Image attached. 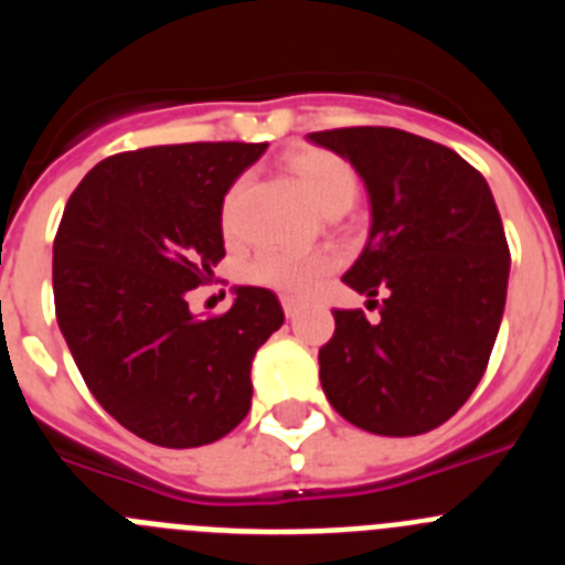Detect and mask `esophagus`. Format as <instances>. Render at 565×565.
Here are the masks:
<instances>
[{"instance_id": "obj_1", "label": "esophagus", "mask_w": 565, "mask_h": 565, "mask_svg": "<svg viewBox=\"0 0 565 565\" xmlns=\"http://www.w3.org/2000/svg\"><path fill=\"white\" fill-rule=\"evenodd\" d=\"M282 311H286L288 319H294L299 311H302V302L294 297H282Z\"/></svg>"}]
</instances>
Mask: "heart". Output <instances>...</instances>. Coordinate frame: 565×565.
Here are the masks:
<instances>
[{
    "label": "heart",
    "mask_w": 565,
    "mask_h": 565,
    "mask_svg": "<svg viewBox=\"0 0 565 565\" xmlns=\"http://www.w3.org/2000/svg\"><path fill=\"white\" fill-rule=\"evenodd\" d=\"M294 178L299 181L302 192L311 198V203L322 212L351 206L356 201L359 183L351 163L342 161L339 154L326 149H302L288 161ZM246 181H237L226 192L223 201V226L234 228L243 201ZM333 268V259L328 254H291V252H263L248 263L246 277L259 286L277 288L286 294H308L322 282Z\"/></svg>",
    "instance_id": "obj_1"
}]
</instances>
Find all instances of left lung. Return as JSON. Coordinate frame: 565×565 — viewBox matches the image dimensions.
Masks as SVG:
<instances>
[{
	"instance_id": "left-lung-1",
	"label": "left lung",
	"mask_w": 565,
	"mask_h": 565,
	"mask_svg": "<svg viewBox=\"0 0 565 565\" xmlns=\"http://www.w3.org/2000/svg\"><path fill=\"white\" fill-rule=\"evenodd\" d=\"M308 141L364 181L371 234L342 279L367 302L385 297L379 322L333 311L322 391L376 436L436 430L476 391L501 328L509 246L495 198L461 154L404 129H326Z\"/></svg>"
}]
</instances>
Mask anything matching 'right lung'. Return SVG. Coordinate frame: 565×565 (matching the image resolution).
Wrapping results in <instances>:
<instances>
[{
  "label": "right lung",
  "instance_id": "obj_1",
  "mask_svg": "<svg viewBox=\"0 0 565 565\" xmlns=\"http://www.w3.org/2000/svg\"><path fill=\"white\" fill-rule=\"evenodd\" d=\"M268 143H172L113 154L70 194L53 243L56 319L104 411L158 447L232 433L252 407L254 353L279 326L268 288L221 317L186 294L226 257L223 198Z\"/></svg>",
  "mask_w": 565,
  "mask_h": 565
}]
</instances>
